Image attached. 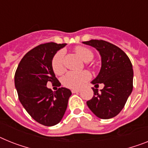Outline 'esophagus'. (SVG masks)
Listing matches in <instances>:
<instances>
[{
  "mask_svg": "<svg viewBox=\"0 0 148 148\" xmlns=\"http://www.w3.org/2000/svg\"><path fill=\"white\" fill-rule=\"evenodd\" d=\"M80 91V89H72L71 90L72 93H77V92H79Z\"/></svg>",
  "mask_w": 148,
  "mask_h": 148,
  "instance_id": "1",
  "label": "esophagus"
}]
</instances>
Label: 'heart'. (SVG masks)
<instances>
[{
    "label": "heart",
    "mask_w": 148,
    "mask_h": 148,
    "mask_svg": "<svg viewBox=\"0 0 148 148\" xmlns=\"http://www.w3.org/2000/svg\"><path fill=\"white\" fill-rule=\"evenodd\" d=\"M77 53L81 57V59L85 62H89L93 59V53L86 47H77ZM64 51H58L53 56L52 60V68L53 71L56 74H62L64 71ZM91 78V74L87 71H84L81 72L69 71L62 77V84L70 89H78L88 81Z\"/></svg>",
    "instance_id": "heart-1"
}]
</instances>
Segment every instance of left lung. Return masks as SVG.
I'll return each mask as SVG.
<instances>
[{"mask_svg":"<svg viewBox=\"0 0 148 148\" xmlns=\"http://www.w3.org/2000/svg\"><path fill=\"white\" fill-rule=\"evenodd\" d=\"M97 49L101 56V67L91 84H104L94 92L92 99L86 101L92 112L99 118L110 119L123 108L133 88L132 64L126 53L118 47L101 40L83 42Z\"/></svg>","mask_w":148,"mask_h":148,"instance_id":"8db88e82","label":"left lung"}]
</instances>
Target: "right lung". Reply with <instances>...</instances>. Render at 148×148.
Wrapping results in <instances>:
<instances>
[{"label":"right lung","mask_w":148,"mask_h":148,"mask_svg":"<svg viewBox=\"0 0 148 148\" xmlns=\"http://www.w3.org/2000/svg\"><path fill=\"white\" fill-rule=\"evenodd\" d=\"M65 46L50 42L34 47L22 58L15 74L21 104L32 118L47 126H55L62 120L71 95L67 88L53 92L47 86V82L61 85L52 68V60Z\"/></svg>","instance_id":"add662e5"}]
</instances>
